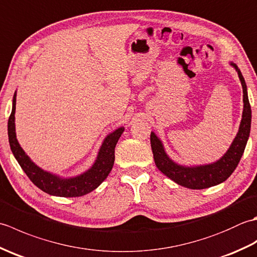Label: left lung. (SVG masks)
<instances>
[{"mask_svg":"<svg viewBox=\"0 0 257 257\" xmlns=\"http://www.w3.org/2000/svg\"><path fill=\"white\" fill-rule=\"evenodd\" d=\"M230 65L235 68L238 78L241 80L244 106L242 120L241 123H239L236 137L234 138L230 148L227 149V151L219 160L209 163V165L191 167L179 165V163L174 162L168 156L160 138H158V136L154 132H151L150 143L157 168L165 176L170 178L172 181L178 183L179 185H182L184 188L201 190L214 187V185L224 182L236 169L243 156L245 147H246L250 132V121H252V110H250V105L248 101L247 87L246 84H245L241 70L238 69L236 64L231 62Z\"/></svg>","mask_w":257,"mask_h":257,"instance_id":"1","label":"left lung"}]
</instances>
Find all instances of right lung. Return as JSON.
Listing matches in <instances>:
<instances>
[{
    "mask_svg": "<svg viewBox=\"0 0 257 257\" xmlns=\"http://www.w3.org/2000/svg\"><path fill=\"white\" fill-rule=\"evenodd\" d=\"M15 107L16 91L13 96L12 112H11L8 122L10 147L21 168L23 169L26 176L37 188L51 195L75 198V196H81L91 192L92 190L99 187L103 180H106L112 169L114 161V148H116L120 136L123 133V127L116 129L103 139L94 165L88 170L76 177L62 178L57 174L43 170L42 168L36 166L31 160V158L25 154V151L22 149L18 139H16Z\"/></svg>",
    "mask_w": 257,
    "mask_h": 257,
    "instance_id": "add662e5",
    "label": "right lung"
}]
</instances>
